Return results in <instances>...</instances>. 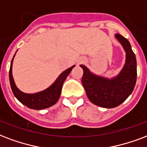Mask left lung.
Masks as SVG:
<instances>
[{
	"label": "left lung",
	"mask_w": 147,
	"mask_h": 147,
	"mask_svg": "<svg viewBox=\"0 0 147 147\" xmlns=\"http://www.w3.org/2000/svg\"><path fill=\"white\" fill-rule=\"evenodd\" d=\"M126 51V63L116 77L106 78L92 73L87 67L83 69L82 83L89 100L96 106L104 108H114L128 98L134 89L136 82V59L129 41L119 34H116Z\"/></svg>",
	"instance_id": "8db88e82"
}]
</instances>
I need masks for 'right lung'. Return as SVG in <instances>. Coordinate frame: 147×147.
Wrapping results in <instances>:
<instances>
[{"instance_id":"add662e5","label":"right lung","mask_w":147,"mask_h":147,"mask_svg":"<svg viewBox=\"0 0 147 147\" xmlns=\"http://www.w3.org/2000/svg\"><path fill=\"white\" fill-rule=\"evenodd\" d=\"M14 57L11 60V67H10V71H9V79H10L11 89L14 96L23 105L26 106L28 108L36 109V110L49 108L50 106L55 105L60 97L64 82L67 78V76L71 72L72 69L75 67V65L71 66V68L64 71L58 77L55 82L45 90L34 94H28L20 91L14 83V78L12 76V63H13Z\"/></svg>"}]
</instances>
